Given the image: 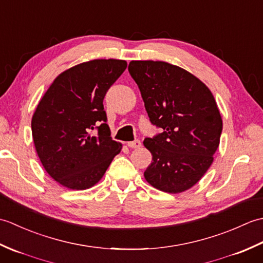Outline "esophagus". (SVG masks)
Segmentation results:
<instances>
[{
  "mask_svg": "<svg viewBox=\"0 0 263 263\" xmlns=\"http://www.w3.org/2000/svg\"><path fill=\"white\" fill-rule=\"evenodd\" d=\"M127 146H128V148H132V149L140 148V146H141V141H140V140L130 141V142H127Z\"/></svg>",
  "mask_w": 263,
  "mask_h": 263,
  "instance_id": "1",
  "label": "esophagus"
}]
</instances>
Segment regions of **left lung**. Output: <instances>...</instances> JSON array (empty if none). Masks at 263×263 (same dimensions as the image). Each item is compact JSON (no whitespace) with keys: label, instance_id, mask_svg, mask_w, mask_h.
<instances>
[{"label":"left lung","instance_id":"obj_1","mask_svg":"<svg viewBox=\"0 0 263 263\" xmlns=\"http://www.w3.org/2000/svg\"><path fill=\"white\" fill-rule=\"evenodd\" d=\"M128 72L150 122L163 128L143 141L153 155L144 178L167 193L186 191L205 174L219 146L222 120L214 95L197 77L163 61H131Z\"/></svg>","mask_w":263,"mask_h":263}]
</instances>
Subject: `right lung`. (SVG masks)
<instances>
[{"mask_svg":"<svg viewBox=\"0 0 263 263\" xmlns=\"http://www.w3.org/2000/svg\"><path fill=\"white\" fill-rule=\"evenodd\" d=\"M126 66L114 59L72 66L55 78L38 103L31 120L33 143L44 168L61 185L93 186L120 154L122 144L111 140L103 100Z\"/></svg>","mask_w":263,"mask_h":263,"instance_id":"right-lung-1","label":"right lung"}]
</instances>
